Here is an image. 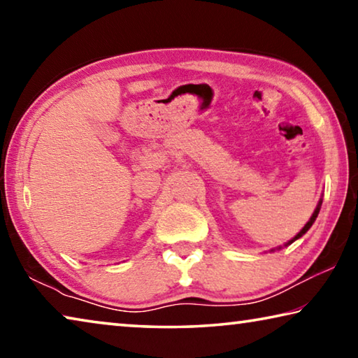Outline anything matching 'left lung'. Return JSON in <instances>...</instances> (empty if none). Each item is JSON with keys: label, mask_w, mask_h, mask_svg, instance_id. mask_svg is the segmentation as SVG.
Masks as SVG:
<instances>
[{"label": "left lung", "mask_w": 358, "mask_h": 358, "mask_svg": "<svg viewBox=\"0 0 358 358\" xmlns=\"http://www.w3.org/2000/svg\"><path fill=\"white\" fill-rule=\"evenodd\" d=\"M319 210H320V202H319V205H317V208H316V210H314V213H313V216L310 217V221H308V222L305 224V227H303V229L300 230V232L295 235V238H294V240H290V241H289V245H290V243H292V241H295L296 238H300V237H301V235H305V234L308 232V229H310V227L313 226V222H314V221H316V217H317V215H319Z\"/></svg>", "instance_id": "obj_1"}]
</instances>
